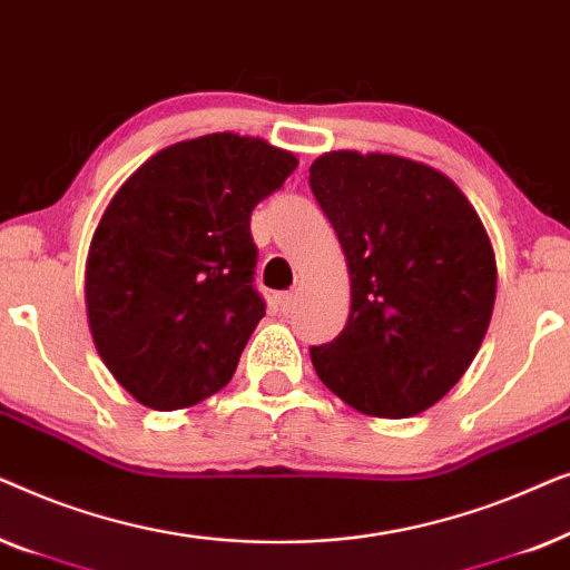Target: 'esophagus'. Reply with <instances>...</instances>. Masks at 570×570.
<instances>
[{"label":"esophagus","instance_id":"esophagus-1","mask_svg":"<svg viewBox=\"0 0 570 570\" xmlns=\"http://www.w3.org/2000/svg\"><path fill=\"white\" fill-rule=\"evenodd\" d=\"M295 303H298V295H295V293H279L277 295L279 314H291V311L295 308Z\"/></svg>","mask_w":570,"mask_h":570}]
</instances>
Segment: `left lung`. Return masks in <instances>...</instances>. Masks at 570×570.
I'll return each instance as SVG.
<instances>
[{
  "label": "left lung",
  "mask_w": 570,
  "mask_h": 570,
  "mask_svg": "<svg viewBox=\"0 0 570 570\" xmlns=\"http://www.w3.org/2000/svg\"><path fill=\"white\" fill-rule=\"evenodd\" d=\"M350 272L340 337L311 347L322 384L373 417L433 407L470 368L495 303V254L462 189L425 163L334 150L308 168Z\"/></svg>",
  "instance_id": "8db88e82"
}]
</instances>
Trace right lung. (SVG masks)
I'll use <instances>...</instances> for the list:
<instances>
[{
    "label": "right lung",
    "mask_w": 570,
    "mask_h": 570,
    "mask_svg": "<svg viewBox=\"0 0 570 570\" xmlns=\"http://www.w3.org/2000/svg\"><path fill=\"white\" fill-rule=\"evenodd\" d=\"M298 166L259 137L215 131L155 153L92 233L85 306L100 361L153 410L228 384L264 316L252 213Z\"/></svg>",
    "instance_id": "obj_1"
}]
</instances>
